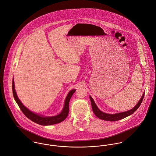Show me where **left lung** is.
I'll use <instances>...</instances> for the list:
<instances>
[{
  "label": "left lung",
  "instance_id": "8db88e82",
  "mask_svg": "<svg viewBox=\"0 0 156 156\" xmlns=\"http://www.w3.org/2000/svg\"><path fill=\"white\" fill-rule=\"evenodd\" d=\"M144 95H145V93L143 94V95H142V97L140 98V100L139 101L138 103L134 107L133 109H132L131 110H130L129 111L124 112L116 113V114H108V113H105L104 112L100 111L98 109V108H97V106H96L92 98L90 96H89V98H90V100L91 102V106H92V109L93 112L98 118L103 119V120H105V121H116L122 119L133 114L134 112L139 108V107L141 105L142 100L144 99Z\"/></svg>",
  "mask_w": 156,
  "mask_h": 156
}]
</instances>
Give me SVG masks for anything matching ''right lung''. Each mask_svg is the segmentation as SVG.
I'll list each match as a JSON object with an SVG mask.
<instances>
[{
	"mask_svg": "<svg viewBox=\"0 0 156 156\" xmlns=\"http://www.w3.org/2000/svg\"><path fill=\"white\" fill-rule=\"evenodd\" d=\"M14 88H15L14 82V79H13L12 80V92H13L14 98L16 101L17 102V105H19V108H20L21 111L24 113V115L27 118H28L30 120H31L32 121H33L38 124L42 125V126H49V125L58 124V123H59V122L63 121L67 118V116L68 115V112H69V100H70L72 95L76 91V89H73V90H70V92L68 93V94L67 95V97H66V101H65V105H64V109L60 114H59L58 115L55 116H51V117H44V116L38 115L36 113H34L30 111L29 109H27L23 105L22 102L20 101V100L17 97V95L16 94V90Z\"/></svg>",
	"mask_w": 156,
	"mask_h": 156,
	"instance_id": "right-lung-1",
	"label": "right lung"
}]
</instances>
